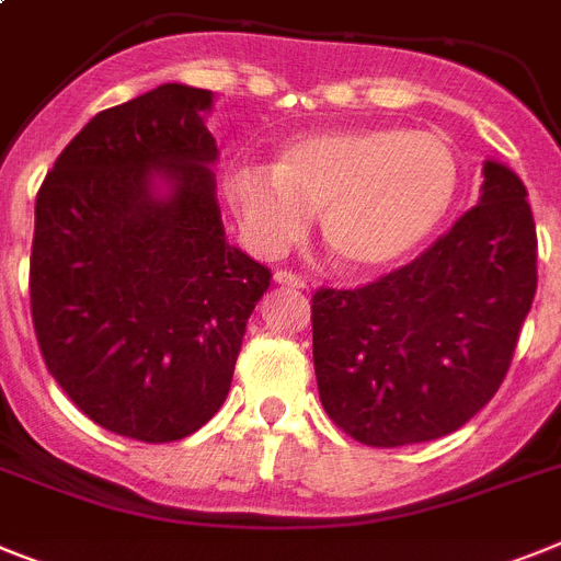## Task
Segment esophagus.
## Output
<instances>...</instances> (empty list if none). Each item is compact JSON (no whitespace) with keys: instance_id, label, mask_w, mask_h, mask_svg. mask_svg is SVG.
<instances>
[{"instance_id":"1","label":"esophagus","mask_w":561,"mask_h":561,"mask_svg":"<svg viewBox=\"0 0 561 561\" xmlns=\"http://www.w3.org/2000/svg\"><path fill=\"white\" fill-rule=\"evenodd\" d=\"M275 284L277 286H289V289H306V280L300 275L289 270H277L275 272Z\"/></svg>"}]
</instances>
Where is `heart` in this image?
<instances>
[{
    "label": "heart",
    "mask_w": 561,
    "mask_h": 561,
    "mask_svg": "<svg viewBox=\"0 0 561 561\" xmlns=\"http://www.w3.org/2000/svg\"><path fill=\"white\" fill-rule=\"evenodd\" d=\"M459 190V164L434 133L397 124L291 138L270 170H229L227 198L252 247L280 255L318 213L320 241L343 272H382L423 247Z\"/></svg>",
    "instance_id": "1"
}]
</instances>
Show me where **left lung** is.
Here are the masks:
<instances>
[{
	"mask_svg": "<svg viewBox=\"0 0 561 561\" xmlns=\"http://www.w3.org/2000/svg\"><path fill=\"white\" fill-rule=\"evenodd\" d=\"M511 167L482 164L480 204L403 270L320 289L312 354L320 403L375 448L462 428L496 394L536 295V227Z\"/></svg>",
	"mask_w": 561,
	"mask_h": 561,
	"instance_id": "obj_1",
	"label": "left lung"
}]
</instances>
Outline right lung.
Masks as SVG:
<instances>
[{"instance_id":"right-lung-1","label":"right lung","mask_w":561,"mask_h":561,"mask_svg":"<svg viewBox=\"0 0 561 561\" xmlns=\"http://www.w3.org/2000/svg\"><path fill=\"white\" fill-rule=\"evenodd\" d=\"M213 90L167 81L81 127L36 195L31 312L42 357L102 428L190 437L232 386L270 270L227 241Z\"/></svg>"}]
</instances>
